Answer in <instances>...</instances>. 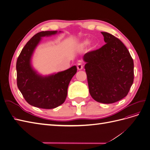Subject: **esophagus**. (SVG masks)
Returning <instances> with one entry per match:
<instances>
[{"mask_svg": "<svg viewBox=\"0 0 150 150\" xmlns=\"http://www.w3.org/2000/svg\"><path fill=\"white\" fill-rule=\"evenodd\" d=\"M83 65H82V64H78V65H77V69H78V70H79V71H80V70H82V69H83Z\"/></svg>", "mask_w": 150, "mask_h": 150, "instance_id": "esophagus-1", "label": "esophagus"}]
</instances>
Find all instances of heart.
Returning <instances> with one entry per match:
<instances>
[{
	"instance_id": "1",
	"label": "heart",
	"mask_w": 150,
	"mask_h": 150,
	"mask_svg": "<svg viewBox=\"0 0 150 150\" xmlns=\"http://www.w3.org/2000/svg\"><path fill=\"white\" fill-rule=\"evenodd\" d=\"M88 42H89L88 40H84V42L82 43V44H83V45H84H84L88 44Z\"/></svg>"
}]
</instances>
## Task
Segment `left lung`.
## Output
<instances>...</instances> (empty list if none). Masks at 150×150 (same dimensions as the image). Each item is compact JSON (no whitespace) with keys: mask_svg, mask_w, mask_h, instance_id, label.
Here are the masks:
<instances>
[{"mask_svg":"<svg viewBox=\"0 0 150 150\" xmlns=\"http://www.w3.org/2000/svg\"><path fill=\"white\" fill-rule=\"evenodd\" d=\"M101 34L106 44L83 58L91 96L99 103L111 104L128 94L133 83L134 63L119 39L106 32Z\"/></svg>","mask_w":150,"mask_h":150,"instance_id":"1","label":"left lung"}]
</instances>
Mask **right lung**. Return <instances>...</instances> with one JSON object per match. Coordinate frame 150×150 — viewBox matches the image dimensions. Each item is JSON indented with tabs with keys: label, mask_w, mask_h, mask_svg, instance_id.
Segmentation results:
<instances>
[{
	"label": "right lung",
	"mask_w": 150,
	"mask_h": 150,
	"mask_svg": "<svg viewBox=\"0 0 150 150\" xmlns=\"http://www.w3.org/2000/svg\"><path fill=\"white\" fill-rule=\"evenodd\" d=\"M61 31H42L34 35L25 45L16 63L17 84L22 96L30 105L42 109H53L66 100L68 86L77 72L76 66L64 71L42 76L31 64L34 50L43 37Z\"/></svg>",
	"instance_id": "right-lung-1"
}]
</instances>
